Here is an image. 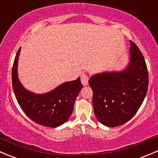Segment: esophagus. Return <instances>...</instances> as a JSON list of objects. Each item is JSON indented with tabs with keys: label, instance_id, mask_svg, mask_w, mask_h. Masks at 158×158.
Here are the masks:
<instances>
[{
	"label": "esophagus",
	"instance_id": "esophagus-1",
	"mask_svg": "<svg viewBox=\"0 0 158 158\" xmlns=\"http://www.w3.org/2000/svg\"><path fill=\"white\" fill-rule=\"evenodd\" d=\"M89 77L87 74H82L81 75V81L84 86H87L88 84Z\"/></svg>",
	"mask_w": 158,
	"mask_h": 158
}]
</instances>
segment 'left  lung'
Segmentation results:
<instances>
[{
	"label": "left lung",
	"mask_w": 158,
	"mask_h": 158,
	"mask_svg": "<svg viewBox=\"0 0 158 158\" xmlns=\"http://www.w3.org/2000/svg\"><path fill=\"white\" fill-rule=\"evenodd\" d=\"M128 65L122 71H105L91 76L96 117L108 127L129 121L142 104L148 87V71L139 47L130 41Z\"/></svg>",
	"instance_id": "obj_1"
}]
</instances>
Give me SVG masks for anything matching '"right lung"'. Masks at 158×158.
Returning a JSON list of instances; mask_svg holds the SVG:
<instances>
[{"mask_svg":"<svg viewBox=\"0 0 158 158\" xmlns=\"http://www.w3.org/2000/svg\"><path fill=\"white\" fill-rule=\"evenodd\" d=\"M21 47L12 68V85L19 106L33 122L43 126L56 128L64 124L71 115L74 102L82 89L81 78L64 82L50 92L36 94L26 90L19 81L17 65Z\"/></svg>","mask_w":158,"mask_h":158,"instance_id":"obj_1","label":"right lung"}]
</instances>
